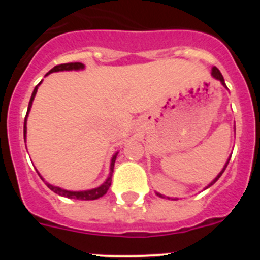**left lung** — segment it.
Wrapping results in <instances>:
<instances>
[{"label":"left lung","mask_w":260,"mask_h":260,"mask_svg":"<svg viewBox=\"0 0 260 260\" xmlns=\"http://www.w3.org/2000/svg\"><path fill=\"white\" fill-rule=\"evenodd\" d=\"M211 75H212L213 78H215L216 80H219L220 83L222 84V86L225 87V88H228V87H226V84H225V80H224V78H222V75H221V73H220V70L217 68H215V66H213L212 68V71H211ZM234 130H236V127H234ZM232 156V155H231ZM231 156H229V158H228V161L225 162V165H224V168H222L221 171H220V173L217 174V176L215 177V180L213 181H211V183H208V186H206V189H208V187H211V186L213 185V183L216 182V181L219 180L220 177H221V174L224 173V171H225V168L228 167V164H229V160H231ZM204 189V190H206ZM156 195H158V197H160V198H168V199H171L169 198V197H165V195H162V194H160V192H156Z\"/></svg>","instance_id":"left-lung-1"}]
</instances>
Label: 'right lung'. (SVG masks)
<instances>
[{"label":"right lung","instance_id":"obj_1","mask_svg":"<svg viewBox=\"0 0 260 260\" xmlns=\"http://www.w3.org/2000/svg\"><path fill=\"white\" fill-rule=\"evenodd\" d=\"M83 69H84V65H83V63H80V62L62 63V65L54 66V68H53L52 70L49 71V73H47V75H49L50 73H57V71H71V70L78 71V70H83ZM47 75H45V77H47ZM40 84H41V82L38 84V86L35 87L34 92H32L31 100H29L28 109H27L26 118H24V127H23V135H24V141H26V134H27V117H28L29 110H31V107H32V102H34V99H35L36 92H38V88H39V86H40ZM117 155H118V152L114 153L113 157H112V160H110L109 176H108V178L104 181V182L102 183V185L99 186V187H95V189L83 190V191H70V190L62 189V187H58V186H54V185H50V183H48V182H45V183H47V186L49 187L50 190H52V191H54L56 194H58V195H62V197H66V198L79 199V201H95V199L100 198V197H103V195L107 194V191L109 190V186H110V183H112V174H113V168H114V162H116ZM39 176H40V173H39ZM41 180L44 181V178L41 177Z\"/></svg>","mask_w":260,"mask_h":260}]
</instances>
